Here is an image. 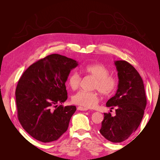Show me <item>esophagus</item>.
Returning <instances> with one entry per match:
<instances>
[{
  "instance_id": "1",
  "label": "esophagus",
  "mask_w": 160,
  "mask_h": 160,
  "mask_svg": "<svg viewBox=\"0 0 160 160\" xmlns=\"http://www.w3.org/2000/svg\"><path fill=\"white\" fill-rule=\"evenodd\" d=\"M77 109L79 110V111H87V110H88V108H83V107H81V106H79V107L77 108Z\"/></svg>"
}]
</instances>
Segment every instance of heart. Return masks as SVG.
I'll return each mask as SVG.
<instances>
[{"label":"heart","mask_w":160,"mask_h":160,"mask_svg":"<svg viewBox=\"0 0 160 160\" xmlns=\"http://www.w3.org/2000/svg\"><path fill=\"white\" fill-rule=\"evenodd\" d=\"M84 72L95 78L93 89L98 90L103 95H109L115 91L117 86V79L115 77L109 75L107 67L100 63L86 65L82 69ZM81 81L80 75L73 72L69 76L67 83L72 90L78 89ZM74 103L86 108H93L99 102L98 94L95 91L88 92L80 91L72 98Z\"/></svg>","instance_id":"obj_1"}]
</instances>
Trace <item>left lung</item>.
<instances>
[{
	"mask_svg": "<svg viewBox=\"0 0 160 160\" xmlns=\"http://www.w3.org/2000/svg\"><path fill=\"white\" fill-rule=\"evenodd\" d=\"M114 63L118 71V89L106 106L115 108V115L104 113L99 132L109 141L119 143L138 128L147 100L143 82L138 71L125 61H116Z\"/></svg>",
	"mask_w": 160,
	"mask_h": 160,
	"instance_id": "1",
	"label": "left lung"
}]
</instances>
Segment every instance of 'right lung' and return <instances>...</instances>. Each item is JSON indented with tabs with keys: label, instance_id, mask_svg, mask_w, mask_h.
<instances>
[{
	"label": "right lung",
	"instance_id": "1",
	"mask_svg": "<svg viewBox=\"0 0 160 160\" xmlns=\"http://www.w3.org/2000/svg\"><path fill=\"white\" fill-rule=\"evenodd\" d=\"M78 62L59 54L48 55L23 72L15 91L18 119L32 138L56 141L68 129L74 105L57 104L67 99L65 83Z\"/></svg>",
	"mask_w": 160,
	"mask_h": 160
}]
</instances>
